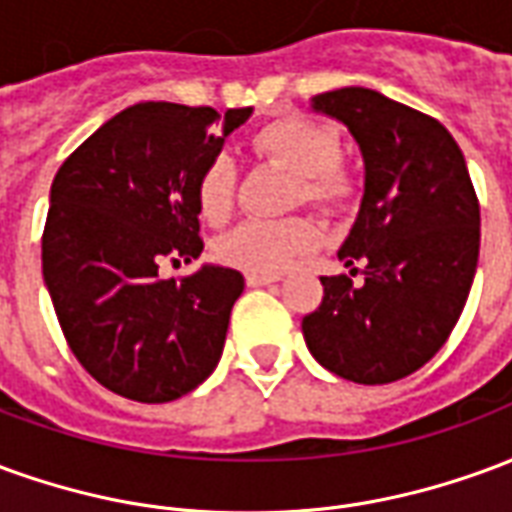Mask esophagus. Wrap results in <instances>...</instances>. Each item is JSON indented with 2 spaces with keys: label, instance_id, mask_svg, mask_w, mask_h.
<instances>
[{
  "label": "esophagus",
  "instance_id": "esophagus-1",
  "mask_svg": "<svg viewBox=\"0 0 512 512\" xmlns=\"http://www.w3.org/2000/svg\"><path fill=\"white\" fill-rule=\"evenodd\" d=\"M279 274H255V271H249L246 274V285L249 288H263V285H271V282H279Z\"/></svg>",
  "mask_w": 512,
  "mask_h": 512
}]
</instances>
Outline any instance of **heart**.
<instances>
[{
    "label": "heart",
    "instance_id": "b5f03b06",
    "mask_svg": "<svg viewBox=\"0 0 512 512\" xmlns=\"http://www.w3.org/2000/svg\"><path fill=\"white\" fill-rule=\"evenodd\" d=\"M252 147L260 156H266L268 161L296 175L299 180L296 197L304 202L334 208V205H343L354 191L348 172L340 164H334L340 153L337 136L312 120H304V117L274 120L257 131ZM233 194L235 169L230 158L213 156L194 183V200H197L202 219L213 224L222 222L233 208ZM318 241H321L318 227L301 216L277 219V222L249 219L216 241V257L227 266L255 271V274H279L296 257L315 249Z\"/></svg>",
    "mask_w": 512,
    "mask_h": 512
}]
</instances>
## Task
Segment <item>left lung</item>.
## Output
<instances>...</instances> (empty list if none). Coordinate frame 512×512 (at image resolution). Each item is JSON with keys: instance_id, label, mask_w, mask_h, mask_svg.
Here are the masks:
<instances>
[{"instance_id": "1", "label": "left lung", "mask_w": 512, "mask_h": 512, "mask_svg": "<svg viewBox=\"0 0 512 512\" xmlns=\"http://www.w3.org/2000/svg\"><path fill=\"white\" fill-rule=\"evenodd\" d=\"M365 161V194L337 257L351 277H321L304 315L310 354L354 384H389L436 356L461 318L480 255V205L461 147L439 120L367 90L315 95ZM362 262V269H354Z\"/></svg>"}]
</instances>
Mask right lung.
<instances>
[{"instance_id":"right-lung-1","label":"right lung","mask_w":512,"mask_h":512,"mask_svg":"<svg viewBox=\"0 0 512 512\" xmlns=\"http://www.w3.org/2000/svg\"><path fill=\"white\" fill-rule=\"evenodd\" d=\"M252 112L128 106L84 139L51 183L43 282L73 356L115 395L178 400L222 359L244 277L205 263L175 282L158 277V266L200 257L194 183Z\"/></svg>"}]
</instances>
